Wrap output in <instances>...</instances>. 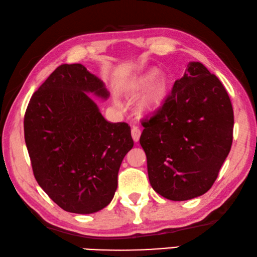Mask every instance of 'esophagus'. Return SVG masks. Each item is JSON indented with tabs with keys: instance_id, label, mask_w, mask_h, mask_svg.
Segmentation results:
<instances>
[{
	"instance_id": "esophagus-1",
	"label": "esophagus",
	"mask_w": 257,
	"mask_h": 257,
	"mask_svg": "<svg viewBox=\"0 0 257 257\" xmlns=\"http://www.w3.org/2000/svg\"><path fill=\"white\" fill-rule=\"evenodd\" d=\"M131 133H132V138H133L134 142H138L139 140H140V137H141V131H140V128L138 127V126H133Z\"/></svg>"
}]
</instances>
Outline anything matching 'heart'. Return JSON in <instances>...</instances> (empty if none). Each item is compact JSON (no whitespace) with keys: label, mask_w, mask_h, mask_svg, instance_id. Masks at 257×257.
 <instances>
[{"label":"heart","mask_w":257,"mask_h":257,"mask_svg":"<svg viewBox=\"0 0 257 257\" xmlns=\"http://www.w3.org/2000/svg\"><path fill=\"white\" fill-rule=\"evenodd\" d=\"M156 71H150L147 74L142 75L140 79L133 85V89L136 91H142L143 89H146L148 85L152 82L148 92L146 94L145 99L142 101V108L143 109H154V108L158 107L161 101L164 100L165 94H166V81L161 76H157Z\"/></svg>","instance_id":"obj_1"}]
</instances>
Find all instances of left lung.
<instances>
[{
	"label": "left lung",
	"instance_id": "obj_1",
	"mask_svg": "<svg viewBox=\"0 0 257 257\" xmlns=\"http://www.w3.org/2000/svg\"><path fill=\"white\" fill-rule=\"evenodd\" d=\"M142 126L140 145L158 194L186 201L210 190L230 151L233 130L230 98L217 76L202 63L190 62Z\"/></svg>",
	"mask_w": 257,
	"mask_h": 257
}]
</instances>
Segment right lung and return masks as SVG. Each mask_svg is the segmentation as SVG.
<instances>
[{
  "label": "right lung",
  "mask_w": 257,
  "mask_h": 257,
  "mask_svg": "<svg viewBox=\"0 0 257 257\" xmlns=\"http://www.w3.org/2000/svg\"><path fill=\"white\" fill-rule=\"evenodd\" d=\"M88 93L109 97L82 64H62L33 94L24 120L36 181L60 208L79 214L110 203L134 145L130 126L106 120Z\"/></svg>",
  "instance_id": "add662e5"
}]
</instances>
